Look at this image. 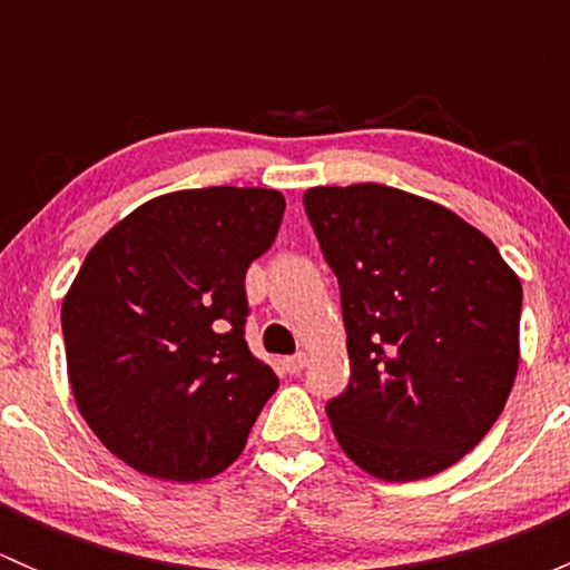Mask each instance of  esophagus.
I'll list each match as a JSON object with an SVG mask.
<instances>
[{"instance_id":"obj_1","label":"esophagus","mask_w":570,"mask_h":570,"mask_svg":"<svg viewBox=\"0 0 570 570\" xmlns=\"http://www.w3.org/2000/svg\"><path fill=\"white\" fill-rule=\"evenodd\" d=\"M306 361H308L306 353H295V355H289V358H284V370L289 372V375H301L303 366H306Z\"/></svg>"}]
</instances>
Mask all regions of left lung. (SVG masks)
Wrapping results in <instances>:
<instances>
[{"label":"left lung","mask_w":570,"mask_h":570,"mask_svg":"<svg viewBox=\"0 0 570 570\" xmlns=\"http://www.w3.org/2000/svg\"><path fill=\"white\" fill-rule=\"evenodd\" d=\"M303 206L347 331L350 383L325 405L338 446L389 482L450 469L513 389L519 275L455 212L402 189L312 187Z\"/></svg>","instance_id":"left-lung-1"}]
</instances>
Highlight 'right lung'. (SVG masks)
<instances>
[{"mask_svg":"<svg viewBox=\"0 0 570 570\" xmlns=\"http://www.w3.org/2000/svg\"><path fill=\"white\" fill-rule=\"evenodd\" d=\"M278 189H178L137 206L62 301L68 381L101 444L176 482L239 458L278 377L245 342V273L275 243Z\"/></svg>","mask_w":570,"mask_h":570,"instance_id":"1","label":"right lung"}]
</instances>
